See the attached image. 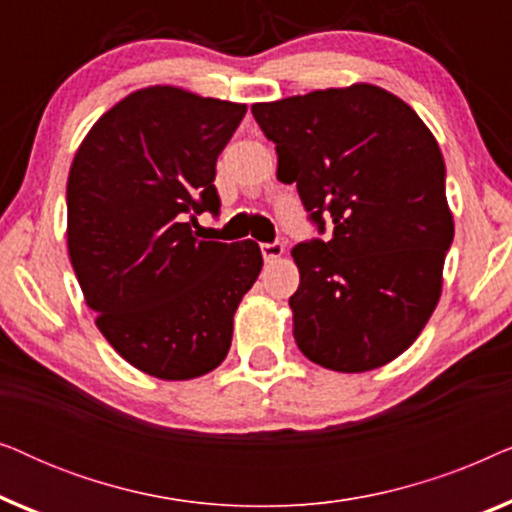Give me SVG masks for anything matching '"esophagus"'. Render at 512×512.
Here are the masks:
<instances>
[{
  "label": "esophagus",
  "mask_w": 512,
  "mask_h": 512,
  "mask_svg": "<svg viewBox=\"0 0 512 512\" xmlns=\"http://www.w3.org/2000/svg\"><path fill=\"white\" fill-rule=\"evenodd\" d=\"M261 254H263V258H265V263H272V261H277L279 256L284 254V244L282 242H263L261 244Z\"/></svg>",
  "instance_id": "obj_1"
}]
</instances>
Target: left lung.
I'll list each match as a JSON object with an SVG mask.
<instances>
[{
	"mask_svg": "<svg viewBox=\"0 0 512 512\" xmlns=\"http://www.w3.org/2000/svg\"><path fill=\"white\" fill-rule=\"evenodd\" d=\"M275 142L277 179L296 184L328 240L291 249L289 298L307 359L366 373L401 356L436 310L454 237L445 160L415 109L354 83L251 107Z\"/></svg>",
	"mask_w": 512,
	"mask_h": 512,
	"instance_id": "8db88e82",
	"label": "left lung"
}]
</instances>
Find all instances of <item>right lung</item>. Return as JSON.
Wrapping results in <instances>:
<instances>
[{
    "label": "right lung",
    "mask_w": 512,
    "mask_h": 512,
    "mask_svg": "<svg viewBox=\"0 0 512 512\" xmlns=\"http://www.w3.org/2000/svg\"><path fill=\"white\" fill-rule=\"evenodd\" d=\"M247 104L174 86L135 90L100 116L67 179V249L95 324L130 366L193 380L226 359L233 317L263 268L254 240H200L219 214L216 158Z\"/></svg>",
    "instance_id": "right-lung-1"
}]
</instances>
